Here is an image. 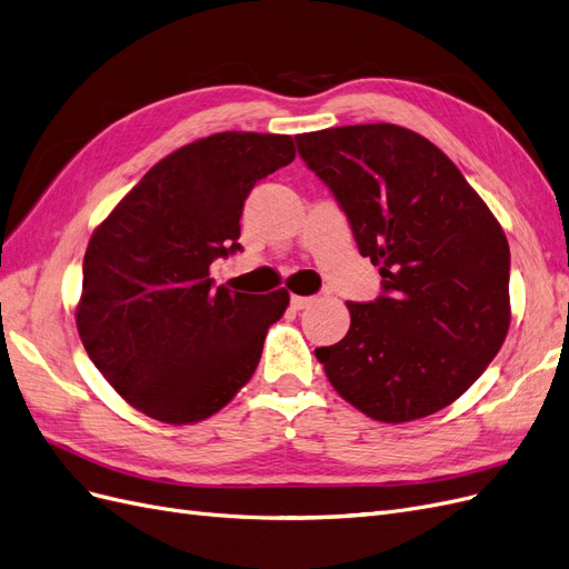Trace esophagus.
<instances>
[{"instance_id": "34e87169", "label": "esophagus", "mask_w": 569, "mask_h": 569, "mask_svg": "<svg viewBox=\"0 0 569 569\" xmlns=\"http://www.w3.org/2000/svg\"><path fill=\"white\" fill-rule=\"evenodd\" d=\"M313 303V297H291V308H295V311H303V308H308Z\"/></svg>"}]
</instances>
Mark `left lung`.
Returning <instances> with one entry per match:
<instances>
[{"label": "left lung", "instance_id": "left-lung-1", "mask_svg": "<svg viewBox=\"0 0 569 569\" xmlns=\"http://www.w3.org/2000/svg\"><path fill=\"white\" fill-rule=\"evenodd\" d=\"M385 295L353 303L347 337L316 349L343 401L377 422L432 416L468 391L510 327L501 222L427 137L391 123L297 134Z\"/></svg>", "mask_w": 569, "mask_h": 569}]
</instances>
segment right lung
I'll return each mask as SVG.
<instances>
[{
	"mask_svg": "<svg viewBox=\"0 0 569 569\" xmlns=\"http://www.w3.org/2000/svg\"><path fill=\"white\" fill-rule=\"evenodd\" d=\"M289 134L216 132L168 153L92 232L76 325L97 370L166 425L211 418L261 360L289 291L213 287L211 263L242 249L258 180L295 161Z\"/></svg>",
	"mask_w": 569,
	"mask_h": 569,
	"instance_id": "right-lung-1",
	"label": "right lung"
}]
</instances>
